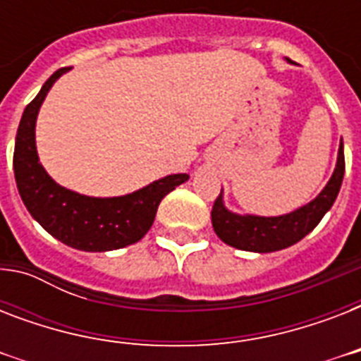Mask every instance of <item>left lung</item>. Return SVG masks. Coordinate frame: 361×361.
I'll return each instance as SVG.
<instances>
[{
    "label": "left lung",
    "instance_id": "left-lung-1",
    "mask_svg": "<svg viewBox=\"0 0 361 361\" xmlns=\"http://www.w3.org/2000/svg\"><path fill=\"white\" fill-rule=\"evenodd\" d=\"M343 176H345V152H343L341 138L336 170L330 181L319 192V197L290 214L277 215V217L234 214L223 202V189H221V195L212 209V225H214L215 234L225 241L226 245L236 247L241 251L274 252L294 245L307 236L330 212L341 189Z\"/></svg>",
    "mask_w": 361,
    "mask_h": 361
}]
</instances>
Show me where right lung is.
I'll use <instances>...</instances> for the list:
<instances>
[{
  "mask_svg": "<svg viewBox=\"0 0 361 361\" xmlns=\"http://www.w3.org/2000/svg\"><path fill=\"white\" fill-rule=\"evenodd\" d=\"M56 71L37 97L25 106L14 142V180L22 202L44 231L78 251L101 252L133 245L152 228L161 200L189 180L170 174L123 197H86L65 189L48 176L35 146V123L41 104L59 76Z\"/></svg>",
  "mask_w": 361,
  "mask_h": 361,
  "instance_id": "obj_1",
  "label": "right lung"
}]
</instances>
